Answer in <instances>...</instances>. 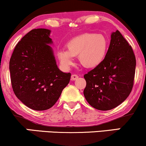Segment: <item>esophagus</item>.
I'll use <instances>...</instances> for the list:
<instances>
[{
	"label": "esophagus",
	"instance_id": "obj_1",
	"mask_svg": "<svg viewBox=\"0 0 146 146\" xmlns=\"http://www.w3.org/2000/svg\"><path fill=\"white\" fill-rule=\"evenodd\" d=\"M78 78V75L76 74H73L71 75V80H75Z\"/></svg>",
	"mask_w": 146,
	"mask_h": 146
}]
</instances>
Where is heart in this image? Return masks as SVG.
Masks as SVG:
<instances>
[{"label": "heart", "mask_w": 146, "mask_h": 146, "mask_svg": "<svg viewBox=\"0 0 146 146\" xmlns=\"http://www.w3.org/2000/svg\"><path fill=\"white\" fill-rule=\"evenodd\" d=\"M67 50L58 51V58L64 68L73 64V57L86 68L95 67L103 61L106 54L108 41L103 35L85 33L72 38L66 44Z\"/></svg>", "instance_id": "heart-1"}]
</instances>
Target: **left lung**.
Listing matches in <instances>:
<instances>
[{"label": "left lung", "mask_w": 146, "mask_h": 146, "mask_svg": "<svg viewBox=\"0 0 146 146\" xmlns=\"http://www.w3.org/2000/svg\"><path fill=\"white\" fill-rule=\"evenodd\" d=\"M136 58L132 46L117 30L111 35L104 59L84 75V95L88 103L100 110L115 108L124 102L134 85Z\"/></svg>", "instance_id": "left-lung-1"}]
</instances>
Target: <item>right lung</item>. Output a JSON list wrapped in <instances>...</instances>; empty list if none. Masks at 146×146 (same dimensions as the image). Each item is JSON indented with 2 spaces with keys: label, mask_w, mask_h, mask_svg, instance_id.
Instances as JSON below:
<instances>
[{
  "label": "right lung",
  "mask_w": 146,
  "mask_h": 146,
  "mask_svg": "<svg viewBox=\"0 0 146 146\" xmlns=\"http://www.w3.org/2000/svg\"><path fill=\"white\" fill-rule=\"evenodd\" d=\"M51 31L35 29L18 42L9 61L11 82L16 96L35 110L51 108L68 85L71 73L56 64L49 38Z\"/></svg>",
  "instance_id": "obj_1"
}]
</instances>
